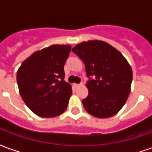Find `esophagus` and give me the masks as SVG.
I'll return each mask as SVG.
<instances>
[{
	"label": "esophagus",
	"instance_id": "esophagus-1",
	"mask_svg": "<svg viewBox=\"0 0 152 152\" xmlns=\"http://www.w3.org/2000/svg\"><path fill=\"white\" fill-rule=\"evenodd\" d=\"M81 85H82V84H74V85H73V86H74L75 88H78V87H80V86H81Z\"/></svg>",
	"mask_w": 152,
	"mask_h": 152
}]
</instances>
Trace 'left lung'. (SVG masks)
Listing matches in <instances>:
<instances>
[{
	"label": "left lung",
	"mask_w": 152,
	"mask_h": 152,
	"mask_svg": "<svg viewBox=\"0 0 152 152\" xmlns=\"http://www.w3.org/2000/svg\"><path fill=\"white\" fill-rule=\"evenodd\" d=\"M72 51L83 61L89 78L86 85L89 94L82 100L86 112L98 118L116 114L130 93L133 72L127 60L102 40L84 41Z\"/></svg>",
	"instance_id": "left-lung-1"
}]
</instances>
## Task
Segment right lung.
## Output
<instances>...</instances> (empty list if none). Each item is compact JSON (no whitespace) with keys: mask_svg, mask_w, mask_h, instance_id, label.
<instances>
[{"mask_svg":"<svg viewBox=\"0 0 152 152\" xmlns=\"http://www.w3.org/2000/svg\"><path fill=\"white\" fill-rule=\"evenodd\" d=\"M71 45H53L32 53L17 72L18 90L25 104L40 117L65 112L72 86L64 80V64Z\"/></svg>","mask_w":152,"mask_h":152,"instance_id":"obj_1","label":"right lung"}]
</instances>
